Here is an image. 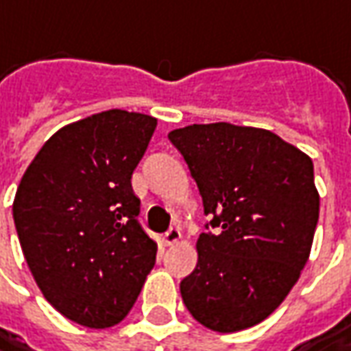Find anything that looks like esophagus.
Instances as JSON below:
<instances>
[{
    "mask_svg": "<svg viewBox=\"0 0 351 351\" xmlns=\"http://www.w3.org/2000/svg\"><path fill=\"white\" fill-rule=\"evenodd\" d=\"M178 239H180V230L178 228H171L165 234V245H175V243H178Z\"/></svg>",
    "mask_w": 351,
    "mask_h": 351,
    "instance_id": "34e87169",
    "label": "esophagus"
}]
</instances>
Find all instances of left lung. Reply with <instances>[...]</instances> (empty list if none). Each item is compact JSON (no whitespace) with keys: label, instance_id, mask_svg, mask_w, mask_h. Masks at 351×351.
<instances>
[{"label":"left lung","instance_id":"8db88e82","mask_svg":"<svg viewBox=\"0 0 351 351\" xmlns=\"http://www.w3.org/2000/svg\"><path fill=\"white\" fill-rule=\"evenodd\" d=\"M202 196L198 263L180 281L189 313L214 332L263 322L306 265L320 196L313 159L273 131L194 123L169 133Z\"/></svg>","mask_w":351,"mask_h":351}]
</instances>
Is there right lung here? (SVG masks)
Returning <instances> with one entry per match:
<instances>
[{
    "label": "right lung",
    "instance_id": "1",
    "mask_svg": "<svg viewBox=\"0 0 351 351\" xmlns=\"http://www.w3.org/2000/svg\"><path fill=\"white\" fill-rule=\"evenodd\" d=\"M157 119L108 110L58 130L27 167L13 220L40 293L88 328L121 322L155 265L131 175Z\"/></svg>",
    "mask_w": 351,
    "mask_h": 351
}]
</instances>
